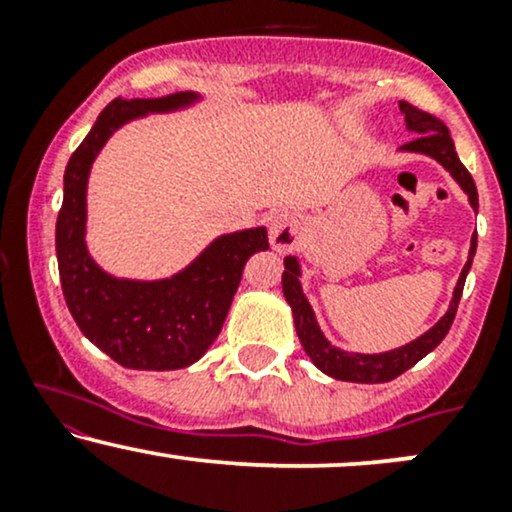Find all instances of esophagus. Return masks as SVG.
<instances>
[{"label": "esophagus", "mask_w": 512, "mask_h": 512, "mask_svg": "<svg viewBox=\"0 0 512 512\" xmlns=\"http://www.w3.org/2000/svg\"><path fill=\"white\" fill-rule=\"evenodd\" d=\"M305 231L303 216L296 214V211L281 209L276 211L269 221V240H272V248L279 252H289L298 248Z\"/></svg>", "instance_id": "obj_1"}]
</instances>
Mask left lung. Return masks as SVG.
<instances>
[{
    "label": "left lung",
    "mask_w": 512,
    "mask_h": 512,
    "mask_svg": "<svg viewBox=\"0 0 512 512\" xmlns=\"http://www.w3.org/2000/svg\"><path fill=\"white\" fill-rule=\"evenodd\" d=\"M399 110H402L404 122L411 134H419V137L411 139L409 144L399 146V151L404 154H421L433 158L452 175V180L462 187V192L467 195L472 209H479V195L477 185H474L469 170L462 166V161L457 158L455 144H452L450 129L445 127V122L440 117L424 113V110L414 108L407 101H399ZM474 252H477V233L472 236L469 243V257L467 264L462 267L460 279H457L455 291H452V301L445 310V315L440 317L431 330H426L421 337H416L414 342L397 346V349L380 351V354H356V351H344L339 346H334L330 339L325 337L317 325L313 308H310L308 298H305L303 286H301V262L298 257H284V274H281V286H284L286 303L291 305L293 313V325H296L298 339H301L305 354L310 356V361L315 363L322 373H327L334 380H346V383H390L397 375H402L404 370L421 361V358L431 354L436 346L443 342L445 334H448L452 320H455L457 303L462 298L464 279H467L469 269H472Z\"/></svg>",
    "instance_id": "1"
}]
</instances>
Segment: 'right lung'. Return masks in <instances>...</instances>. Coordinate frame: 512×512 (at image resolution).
Masks as SVG:
<instances>
[{
    "instance_id": "right-lung-1",
    "label": "right lung",
    "mask_w": 512,
    "mask_h": 512,
    "mask_svg": "<svg viewBox=\"0 0 512 512\" xmlns=\"http://www.w3.org/2000/svg\"><path fill=\"white\" fill-rule=\"evenodd\" d=\"M202 101L195 91L163 98H115L69 158L57 216V264L64 301L79 330L103 354L134 370H178L199 361L236 296L250 255L269 250L267 228L223 233L185 269L142 281L108 274L86 248L88 175L101 149L127 122L151 113H175Z\"/></svg>"
}]
</instances>
